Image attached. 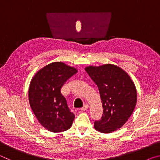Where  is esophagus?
<instances>
[{"label":"esophagus","mask_w":160,"mask_h":160,"mask_svg":"<svg viewBox=\"0 0 160 160\" xmlns=\"http://www.w3.org/2000/svg\"><path fill=\"white\" fill-rule=\"evenodd\" d=\"M88 108H89V105L88 104H85L82 108H81V111H82V112H84V111H85V110L88 109Z\"/></svg>","instance_id":"obj_1"}]
</instances>
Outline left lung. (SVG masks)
<instances>
[{"label":"left lung","mask_w":160,"mask_h":160,"mask_svg":"<svg viewBox=\"0 0 160 160\" xmlns=\"http://www.w3.org/2000/svg\"><path fill=\"white\" fill-rule=\"evenodd\" d=\"M85 70L98 87L103 107V115L95 121L94 128L110 133L121 128L136 105V88L131 77L113 64L88 66Z\"/></svg>","instance_id":"8db88e82"}]
</instances>
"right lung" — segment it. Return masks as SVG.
I'll return each mask as SVG.
<instances>
[{
	"label": "right lung",
	"instance_id": "obj_1",
	"mask_svg": "<svg viewBox=\"0 0 160 160\" xmlns=\"http://www.w3.org/2000/svg\"><path fill=\"white\" fill-rule=\"evenodd\" d=\"M78 70L62 62H53L40 69L32 78L29 101L37 120L48 131L61 132L69 129L75 115L68 107L61 89Z\"/></svg>",
	"mask_w": 160,
	"mask_h": 160
}]
</instances>
